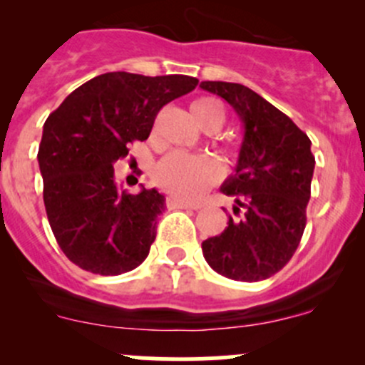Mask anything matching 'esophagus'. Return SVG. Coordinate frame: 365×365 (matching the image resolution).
<instances>
[{"label": "esophagus", "mask_w": 365, "mask_h": 365, "mask_svg": "<svg viewBox=\"0 0 365 365\" xmlns=\"http://www.w3.org/2000/svg\"><path fill=\"white\" fill-rule=\"evenodd\" d=\"M165 205H168L169 210H176V208H180V210H197V208H200L197 205L185 203V201L176 200V197H173V196H169L168 200H165Z\"/></svg>", "instance_id": "1"}]
</instances>
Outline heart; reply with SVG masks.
<instances>
[{
	"instance_id": "1",
	"label": "heart",
	"mask_w": 365,
	"mask_h": 365,
	"mask_svg": "<svg viewBox=\"0 0 365 365\" xmlns=\"http://www.w3.org/2000/svg\"><path fill=\"white\" fill-rule=\"evenodd\" d=\"M192 118L205 130L215 132L222 127L224 111L213 98H200L190 106ZM222 169L206 155H185V153H169L157 164L153 180L159 187L173 196L185 201H196L219 182Z\"/></svg>"
}]
</instances>
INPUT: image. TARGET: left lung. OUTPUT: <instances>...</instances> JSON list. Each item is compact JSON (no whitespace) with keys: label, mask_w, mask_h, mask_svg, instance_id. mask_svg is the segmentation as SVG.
Wrapping results in <instances>:
<instances>
[{"label":"left lung","mask_w":365,"mask_h":365,"mask_svg":"<svg viewBox=\"0 0 365 365\" xmlns=\"http://www.w3.org/2000/svg\"><path fill=\"white\" fill-rule=\"evenodd\" d=\"M200 88L224 98L244 123L237 168L220 187L242 217L201 244L203 256L224 277L264 281L292 259L304 235L316 164L311 139L244 84L203 81Z\"/></svg>","instance_id":"8db88e82"}]
</instances>
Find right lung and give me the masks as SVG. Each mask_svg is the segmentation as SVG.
Here are the masks:
<instances>
[{
	"mask_svg": "<svg viewBox=\"0 0 365 365\" xmlns=\"http://www.w3.org/2000/svg\"><path fill=\"white\" fill-rule=\"evenodd\" d=\"M197 86L190 76L109 72L73 90L43 123L38 165L43 205L58 245L72 263L98 275L134 270L155 240L165 197L127 192L114 162L145 141L157 113Z\"/></svg>",
	"mask_w": 365,
	"mask_h": 365,
	"instance_id": "obj_1",
	"label": "right lung"
}]
</instances>
